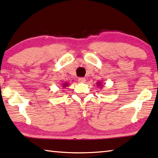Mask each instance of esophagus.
<instances>
[{
  "mask_svg": "<svg viewBox=\"0 0 158 158\" xmlns=\"http://www.w3.org/2000/svg\"><path fill=\"white\" fill-rule=\"evenodd\" d=\"M79 82H80V83H84L85 81H86V79L85 78H83V77H80V78H79Z\"/></svg>",
  "mask_w": 158,
  "mask_h": 158,
  "instance_id": "1",
  "label": "esophagus"
}]
</instances>
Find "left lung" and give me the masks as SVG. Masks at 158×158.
I'll return each instance as SVG.
<instances>
[{
	"label": "left lung",
	"mask_w": 158,
	"mask_h": 158,
	"mask_svg": "<svg viewBox=\"0 0 158 158\" xmlns=\"http://www.w3.org/2000/svg\"><path fill=\"white\" fill-rule=\"evenodd\" d=\"M97 86H102L101 82H97Z\"/></svg>",
	"instance_id": "1"
}]
</instances>
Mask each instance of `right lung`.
<instances>
[{
    "label": "right lung",
    "instance_id": "add662e5",
    "mask_svg": "<svg viewBox=\"0 0 158 158\" xmlns=\"http://www.w3.org/2000/svg\"><path fill=\"white\" fill-rule=\"evenodd\" d=\"M69 85V84L68 83H64V84H62V86L63 87V88L64 89V88H66V87L68 86Z\"/></svg>",
    "mask_w": 158,
    "mask_h": 158
}]
</instances>
